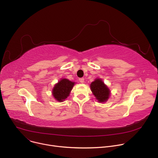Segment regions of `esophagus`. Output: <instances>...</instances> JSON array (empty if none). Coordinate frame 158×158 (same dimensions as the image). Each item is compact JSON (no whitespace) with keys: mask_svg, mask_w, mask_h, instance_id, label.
Segmentation results:
<instances>
[{"mask_svg":"<svg viewBox=\"0 0 158 158\" xmlns=\"http://www.w3.org/2000/svg\"><path fill=\"white\" fill-rule=\"evenodd\" d=\"M79 82H81V83H84V78H80L79 79Z\"/></svg>","mask_w":158,"mask_h":158,"instance_id":"obj_1","label":"esophagus"}]
</instances>
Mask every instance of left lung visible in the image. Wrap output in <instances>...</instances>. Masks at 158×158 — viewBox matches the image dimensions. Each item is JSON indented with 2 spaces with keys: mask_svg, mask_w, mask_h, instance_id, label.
Instances as JSON below:
<instances>
[{
  "mask_svg": "<svg viewBox=\"0 0 158 158\" xmlns=\"http://www.w3.org/2000/svg\"><path fill=\"white\" fill-rule=\"evenodd\" d=\"M90 87L98 102H104L107 101L110 96V90L103 82L102 79H95L94 81L91 82Z\"/></svg>",
  "mask_w": 158,
  "mask_h": 158,
  "instance_id": "left-lung-1",
  "label": "left lung"
}]
</instances>
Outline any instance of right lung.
Segmentation results:
<instances>
[{"label":"right lung","mask_w":158,"mask_h":158,"mask_svg":"<svg viewBox=\"0 0 158 158\" xmlns=\"http://www.w3.org/2000/svg\"><path fill=\"white\" fill-rule=\"evenodd\" d=\"M75 82L67 79H61L55 84L52 89V95L56 101H64L70 94Z\"/></svg>","instance_id":"obj_1"}]
</instances>
